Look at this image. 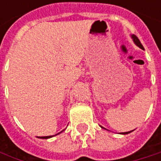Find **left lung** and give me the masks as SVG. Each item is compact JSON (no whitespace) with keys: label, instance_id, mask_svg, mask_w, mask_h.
I'll use <instances>...</instances> for the list:
<instances>
[{"label":"left lung","instance_id":"8db88e82","mask_svg":"<svg viewBox=\"0 0 161 161\" xmlns=\"http://www.w3.org/2000/svg\"><path fill=\"white\" fill-rule=\"evenodd\" d=\"M131 37H132V39H133V41H134V43H135V44H136V45H137V46H138V47H140V48L144 49V47L142 46V44H141V42H140V40L138 39V37H137L136 35H132ZM130 131H128V132H124L123 134H128V133H130Z\"/></svg>","mask_w":161,"mask_h":161}]
</instances>
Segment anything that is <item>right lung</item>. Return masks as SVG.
Listing matches in <instances>:
<instances>
[{
	"mask_svg": "<svg viewBox=\"0 0 161 161\" xmlns=\"http://www.w3.org/2000/svg\"><path fill=\"white\" fill-rule=\"evenodd\" d=\"M51 136H43V137H40L41 139H47V138H50Z\"/></svg>",
	"mask_w": 161,
	"mask_h": 161,
	"instance_id": "1",
	"label": "right lung"
}]
</instances>
